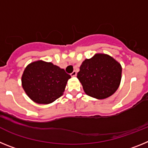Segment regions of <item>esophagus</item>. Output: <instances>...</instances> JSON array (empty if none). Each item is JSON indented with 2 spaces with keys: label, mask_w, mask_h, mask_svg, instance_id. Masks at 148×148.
Wrapping results in <instances>:
<instances>
[{
  "label": "esophagus",
  "mask_w": 148,
  "mask_h": 148,
  "mask_svg": "<svg viewBox=\"0 0 148 148\" xmlns=\"http://www.w3.org/2000/svg\"><path fill=\"white\" fill-rule=\"evenodd\" d=\"M76 75H77L76 71H73V73H71V76H76Z\"/></svg>",
  "instance_id": "obj_1"
}]
</instances>
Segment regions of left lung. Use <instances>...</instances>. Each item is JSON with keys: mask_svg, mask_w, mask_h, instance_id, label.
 <instances>
[{"mask_svg": "<svg viewBox=\"0 0 148 148\" xmlns=\"http://www.w3.org/2000/svg\"><path fill=\"white\" fill-rule=\"evenodd\" d=\"M121 72L120 63L113 57L104 53H96L82 62L77 78L87 95L104 99L118 90Z\"/></svg>", "mask_w": 148, "mask_h": 148, "instance_id": "1", "label": "left lung"}]
</instances>
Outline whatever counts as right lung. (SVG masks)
<instances>
[{"mask_svg": "<svg viewBox=\"0 0 148 148\" xmlns=\"http://www.w3.org/2000/svg\"><path fill=\"white\" fill-rule=\"evenodd\" d=\"M70 78L64 69L53 63L38 60L26 66L21 76V84L34 102L48 104L64 94Z\"/></svg>", "mask_w": 148, "mask_h": 148, "instance_id": "add662e5", "label": "right lung"}]
</instances>
